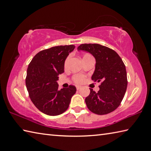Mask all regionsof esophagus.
Instances as JSON below:
<instances>
[{
    "instance_id": "esophagus-1",
    "label": "esophagus",
    "mask_w": 151,
    "mask_h": 151,
    "mask_svg": "<svg viewBox=\"0 0 151 151\" xmlns=\"http://www.w3.org/2000/svg\"><path fill=\"white\" fill-rule=\"evenodd\" d=\"M81 86H76V89H77V90H79V89H81Z\"/></svg>"
}]
</instances>
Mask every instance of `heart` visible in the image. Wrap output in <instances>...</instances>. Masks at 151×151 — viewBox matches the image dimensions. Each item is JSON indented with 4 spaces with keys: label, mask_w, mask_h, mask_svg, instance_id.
<instances>
[{
    "label": "heart",
    "mask_w": 151,
    "mask_h": 151,
    "mask_svg": "<svg viewBox=\"0 0 151 151\" xmlns=\"http://www.w3.org/2000/svg\"><path fill=\"white\" fill-rule=\"evenodd\" d=\"M91 57L90 55H85L84 56V57ZM83 57V58H84ZM68 60H69V57H68L66 58V60H65V66L66 67V66L68 65ZM74 81H75V83H83L84 81H85V76L82 75H75L74 76Z\"/></svg>",
    "instance_id": "heart-1"
}]
</instances>
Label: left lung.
Segmentation results:
<instances>
[{
	"label": "left lung",
	"mask_w": 151,
	"mask_h": 151,
	"mask_svg": "<svg viewBox=\"0 0 151 151\" xmlns=\"http://www.w3.org/2000/svg\"><path fill=\"white\" fill-rule=\"evenodd\" d=\"M77 50L86 51L95 58L91 78L101 83L98 93L90 88V94L85 99L88 109L100 115L114 111L121 104L127 88L126 67L121 58L114 50L99 44H83Z\"/></svg>",
	"instance_id": "8db88e82"
}]
</instances>
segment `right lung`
<instances>
[{
  "label": "right lung",
  "instance_id": "add662e5",
  "mask_svg": "<svg viewBox=\"0 0 151 151\" xmlns=\"http://www.w3.org/2000/svg\"><path fill=\"white\" fill-rule=\"evenodd\" d=\"M75 47L58 46L40 51L32 58L27 68L26 86L35 106L47 115L57 116L69 106L76 88L58 89V75L64 73L66 58Z\"/></svg>",
  "mask_w": 151,
  "mask_h": 151
}]
</instances>
